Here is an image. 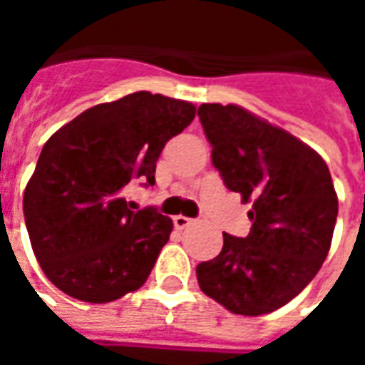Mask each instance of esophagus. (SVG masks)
I'll list each match as a JSON object with an SVG mask.
<instances>
[{"instance_id":"obj_1","label":"esophagus","mask_w":365,"mask_h":365,"mask_svg":"<svg viewBox=\"0 0 365 365\" xmlns=\"http://www.w3.org/2000/svg\"><path fill=\"white\" fill-rule=\"evenodd\" d=\"M193 219H190V217H183V215H175L174 217V227L175 229H187L190 225H193Z\"/></svg>"}]
</instances>
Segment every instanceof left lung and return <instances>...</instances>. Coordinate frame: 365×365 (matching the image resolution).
Here are the masks:
<instances>
[{"label":"left lung","mask_w":365,"mask_h":365,"mask_svg":"<svg viewBox=\"0 0 365 365\" xmlns=\"http://www.w3.org/2000/svg\"><path fill=\"white\" fill-rule=\"evenodd\" d=\"M197 115L225 185L252 203L250 235L222 232L221 254L195 269L199 287L230 313H272L305 289L330 250L338 197L329 166L240 105L203 103Z\"/></svg>","instance_id":"obj_1"}]
</instances>
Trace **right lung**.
<instances>
[{"label":"right lung","mask_w":365,"mask_h":365,"mask_svg":"<svg viewBox=\"0 0 365 365\" xmlns=\"http://www.w3.org/2000/svg\"><path fill=\"white\" fill-rule=\"evenodd\" d=\"M195 105L135 91L80 113L46 140L23 195L29 238L44 275L86 303H109L150 275L174 222L128 209L133 180L154 185L164 144Z\"/></svg>","instance_id":"1"}]
</instances>
